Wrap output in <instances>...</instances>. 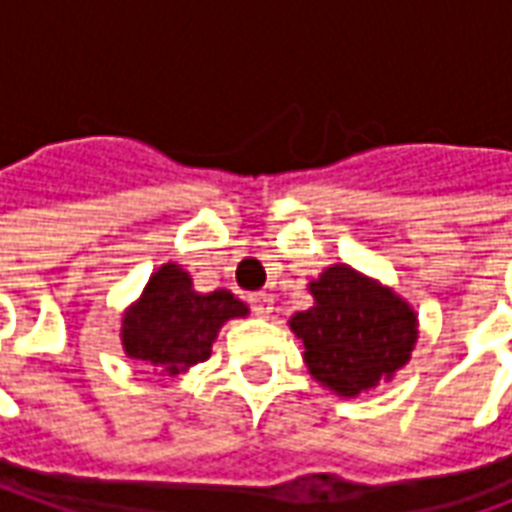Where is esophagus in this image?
<instances>
[{
    "label": "esophagus",
    "mask_w": 512,
    "mask_h": 512,
    "mask_svg": "<svg viewBox=\"0 0 512 512\" xmlns=\"http://www.w3.org/2000/svg\"><path fill=\"white\" fill-rule=\"evenodd\" d=\"M249 307L260 318H268L271 310H274V296L271 293H255V296H249Z\"/></svg>",
    "instance_id": "34e87169"
}]
</instances>
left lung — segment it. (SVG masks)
<instances>
[{
    "label": "left lung",
    "instance_id": "8db88e82",
    "mask_svg": "<svg viewBox=\"0 0 512 512\" xmlns=\"http://www.w3.org/2000/svg\"><path fill=\"white\" fill-rule=\"evenodd\" d=\"M315 307L293 315L310 373L345 397L373 389L406 365L417 343V315L392 290L348 266L310 285Z\"/></svg>",
    "mask_w": 512,
    "mask_h": 512
}]
</instances>
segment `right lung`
Masks as SVG:
<instances>
[{
  "label": "right lung",
  "mask_w": 512,
  "mask_h": 512,
  "mask_svg": "<svg viewBox=\"0 0 512 512\" xmlns=\"http://www.w3.org/2000/svg\"><path fill=\"white\" fill-rule=\"evenodd\" d=\"M241 315H246V304L230 290L197 293L189 274L167 263L150 277L142 299L126 312L123 348L128 356L175 376L205 362L222 323Z\"/></svg>",
  "instance_id": "obj_1"
}]
</instances>
